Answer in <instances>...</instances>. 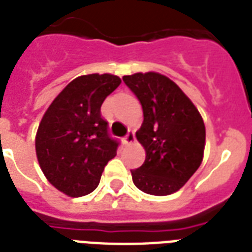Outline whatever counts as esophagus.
Wrapping results in <instances>:
<instances>
[{
	"label": "esophagus",
	"instance_id": "1",
	"mask_svg": "<svg viewBox=\"0 0 252 252\" xmlns=\"http://www.w3.org/2000/svg\"><path fill=\"white\" fill-rule=\"evenodd\" d=\"M124 142H126V145H130L133 144V142H136V134H134V132L129 130V132L126 133V136L124 137Z\"/></svg>",
	"mask_w": 252,
	"mask_h": 252
}]
</instances>
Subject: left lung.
Wrapping results in <instances>:
<instances>
[{"mask_svg":"<svg viewBox=\"0 0 252 252\" xmlns=\"http://www.w3.org/2000/svg\"><path fill=\"white\" fill-rule=\"evenodd\" d=\"M123 81L144 111L136 133L146 159L132 169L133 184L146 194L168 195L185 185L203 159L206 128L193 102L172 80L157 72L134 73Z\"/></svg>","mask_w":252,"mask_h":252,"instance_id":"left-lung-1","label":"left lung"}]
</instances>
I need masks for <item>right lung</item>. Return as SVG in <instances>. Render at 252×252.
I'll use <instances>...</instances> for the list:
<instances>
[{
	"mask_svg": "<svg viewBox=\"0 0 252 252\" xmlns=\"http://www.w3.org/2000/svg\"><path fill=\"white\" fill-rule=\"evenodd\" d=\"M120 83L110 73L76 77L57 95L38 126L41 169L49 183L69 197L92 193L116 155L119 141L110 136L101 106Z\"/></svg>",
	"mask_w": 252,
	"mask_h": 252,
	"instance_id": "1",
	"label": "right lung"
}]
</instances>
